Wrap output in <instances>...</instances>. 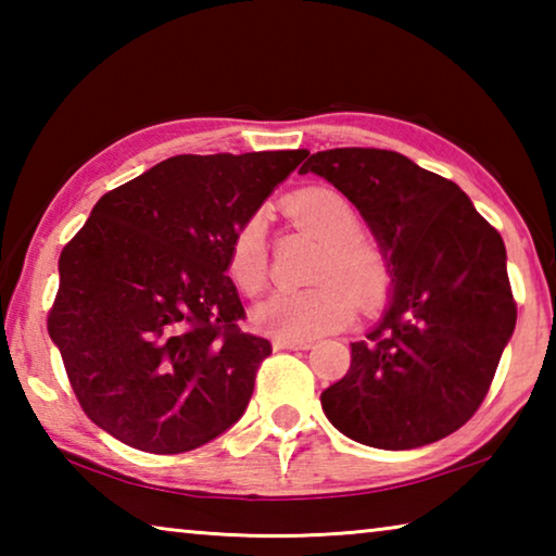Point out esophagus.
<instances>
[{"instance_id":"34e87169","label":"esophagus","mask_w":556,"mask_h":556,"mask_svg":"<svg viewBox=\"0 0 556 556\" xmlns=\"http://www.w3.org/2000/svg\"><path fill=\"white\" fill-rule=\"evenodd\" d=\"M312 345V338H275L277 351H308Z\"/></svg>"}]
</instances>
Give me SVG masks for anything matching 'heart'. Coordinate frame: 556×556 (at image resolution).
<instances>
[{
	"label": "heart",
	"mask_w": 556,
	"mask_h": 556,
	"mask_svg": "<svg viewBox=\"0 0 556 556\" xmlns=\"http://www.w3.org/2000/svg\"><path fill=\"white\" fill-rule=\"evenodd\" d=\"M294 218L316 238L326 252L318 265V279H343L361 299L380 294L384 267L372 244L357 238V215L351 201L333 188H304L285 203ZM228 275L242 294L255 296L269 277L267 220L250 215L235 230L228 250ZM353 296L341 281H326L312 289H281L262 301L255 321L262 331L277 338H314L345 326L353 318Z\"/></svg>",
	"instance_id": "b5f03b06"
}]
</instances>
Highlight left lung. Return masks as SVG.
Masks as SVG:
<instances>
[{
    "instance_id": "left-lung-1",
    "label": "left lung",
    "mask_w": 556,
    "mask_h": 556,
    "mask_svg": "<svg viewBox=\"0 0 556 556\" xmlns=\"http://www.w3.org/2000/svg\"><path fill=\"white\" fill-rule=\"evenodd\" d=\"M324 176L372 230L390 271L378 324L351 343L345 378L321 392L357 444L404 451L454 434L485 400L517 321L501 232L448 178L388 149H328Z\"/></svg>"
}]
</instances>
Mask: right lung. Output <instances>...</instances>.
Returning <instances> with one entry per match:
<instances>
[{"label": "right lung", "mask_w": 556, "mask_h": 556, "mask_svg": "<svg viewBox=\"0 0 556 556\" xmlns=\"http://www.w3.org/2000/svg\"><path fill=\"white\" fill-rule=\"evenodd\" d=\"M306 156H172L102 195L63 248L49 336L83 412L122 444L184 454L248 409L271 345L238 326L230 240Z\"/></svg>", "instance_id": "obj_1"}]
</instances>
